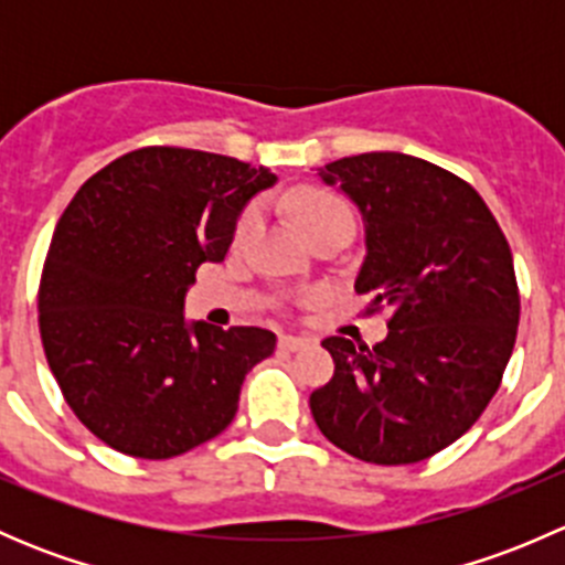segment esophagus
<instances>
[{"label": "esophagus", "instance_id": "34e87169", "mask_svg": "<svg viewBox=\"0 0 565 565\" xmlns=\"http://www.w3.org/2000/svg\"><path fill=\"white\" fill-rule=\"evenodd\" d=\"M278 344H281L284 350H289V352H298V350H303V347H309L311 339H306V335H289V333H284L281 339H278Z\"/></svg>", "mask_w": 565, "mask_h": 565}]
</instances>
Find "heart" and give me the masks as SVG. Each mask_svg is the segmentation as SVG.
Masks as SVG:
<instances>
[{"instance_id":"b5f03b06","label":"heart","mask_w":565,"mask_h":565,"mask_svg":"<svg viewBox=\"0 0 565 565\" xmlns=\"http://www.w3.org/2000/svg\"><path fill=\"white\" fill-rule=\"evenodd\" d=\"M289 207H292V213L298 215V221L303 224V230L309 232V235L333 218H352L350 207H347V204L341 202L335 193L319 191V188H298V191L289 196ZM254 224H256V210L248 207L235 224L237 241H241V237H246Z\"/></svg>"}]
</instances>
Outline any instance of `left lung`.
I'll use <instances>...</instances> for the list:
<instances>
[{
    "label": "left lung",
    "mask_w": 565,
    "mask_h": 565,
    "mask_svg": "<svg viewBox=\"0 0 565 565\" xmlns=\"http://www.w3.org/2000/svg\"><path fill=\"white\" fill-rule=\"evenodd\" d=\"M361 207L363 315L388 311L380 344L330 335L335 372L311 415L335 448L372 465H413L459 440L503 383L520 324L509 241L476 188L404 152H363L319 169Z\"/></svg>",
    "instance_id": "8db88e82"
}]
</instances>
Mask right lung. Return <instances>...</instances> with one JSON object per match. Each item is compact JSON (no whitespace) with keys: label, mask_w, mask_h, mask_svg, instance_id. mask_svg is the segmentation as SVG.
I'll list each match as a JSON object with an SVG mask.
<instances>
[{"label":"right lung","mask_w":565,"mask_h":565,"mask_svg":"<svg viewBox=\"0 0 565 565\" xmlns=\"http://www.w3.org/2000/svg\"><path fill=\"white\" fill-rule=\"evenodd\" d=\"M273 182L237 158L141 147L65 207L40 276V341L67 407L108 448L172 459L232 424L243 380L276 335L188 324L182 300Z\"/></svg>","instance_id":"right-lung-1"}]
</instances>
